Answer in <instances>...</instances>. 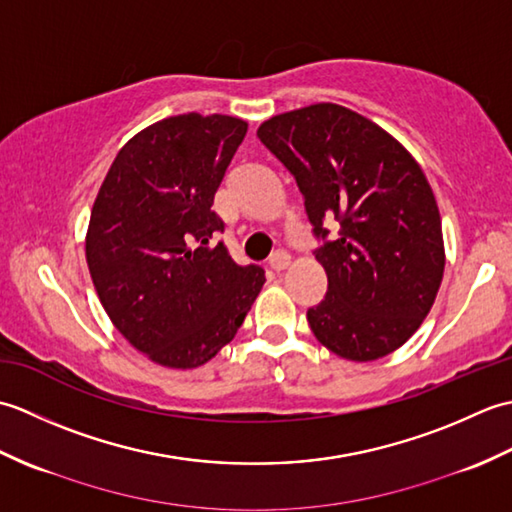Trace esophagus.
<instances>
[{"label":"esophagus","mask_w":512,"mask_h":512,"mask_svg":"<svg viewBox=\"0 0 512 512\" xmlns=\"http://www.w3.org/2000/svg\"><path fill=\"white\" fill-rule=\"evenodd\" d=\"M290 264V255L284 253V250H275L273 255L268 259V268L275 270V273H281V270H286Z\"/></svg>","instance_id":"34e87169"}]
</instances>
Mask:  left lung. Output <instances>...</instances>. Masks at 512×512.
Masks as SVG:
<instances>
[{
    "label": "left lung",
    "instance_id": "8db88e82",
    "mask_svg": "<svg viewBox=\"0 0 512 512\" xmlns=\"http://www.w3.org/2000/svg\"><path fill=\"white\" fill-rule=\"evenodd\" d=\"M257 136L297 180L328 292L310 330L336 356L378 361L405 345L442 284L444 239L436 195L420 165L369 118L336 103L277 114Z\"/></svg>",
    "mask_w": 512,
    "mask_h": 512
}]
</instances>
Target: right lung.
Masks as SVG:
<instances>
[{
    "instance_id": "1",
    "label": "right lung",
    "mask_w": 512,
    "mask_h": 512,
    "mask_svg": "<svg viewBox=\"0 0 512 512\" xmlns=\"http://www.w3.org/2000/svg\"><path fill=\"white\" fill-rule=\"evenodd\" d=\"M246 129L224 114L162 118L127 140L94 200L85 257L96 295L114 328L162 367L211 361L266 281L211 244L224 231L215 191Z\"/></svg>"
}]
</instances>
